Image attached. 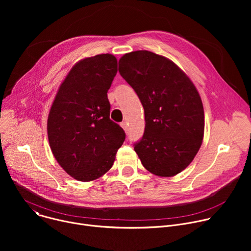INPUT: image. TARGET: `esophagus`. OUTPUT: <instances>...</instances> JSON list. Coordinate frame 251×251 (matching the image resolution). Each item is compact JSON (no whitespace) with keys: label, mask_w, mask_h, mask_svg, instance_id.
<instances>
[{"label":"esophagus","mask_w":251,"mask_h":251,"mask_svg":"<svg viewBox=\"0 0 251 251\" xmlns=\"http://www.w3.org/2000/svg\"><path fill=\"white\" fill-rule=\"evenodd\" d=\"M121 127L124 129V131H125V132H127V130H128V126H127V123H126V122H122V123H121Z\"/></svg>","instance_id":"34e87169"}]
</instances>
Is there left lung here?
<instances>
[{
    "instance_id": "left-lung-1",
    "label": "left lung",
    "mask_w": 251,
    "mask_h": 251,
    "mask_svg": "<svg viewBox=\"0 0 251 251\" xmlns=\"http://www.w3.org/2000/svg\"><path fill=\"white\" fill-rule=\"evenodd\" d=\"M119 73L145 112L144 135L134 144L142 165L159 176L181 173L203 139V106L196 86L172 60L148 50L124 54Z\"/></svg>"
}]
</instances>
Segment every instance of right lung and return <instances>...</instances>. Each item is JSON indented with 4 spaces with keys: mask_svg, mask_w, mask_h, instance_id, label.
Instances as JSON below:
<instances>
[{
    "mask_svg": "<svg viewBox=\"0 0 251 251\" xmlns=\"http://www.w3.org/2000/svg\"><path fill=\"white\" fill-rule=\"evenodd\" d=\"M117 74L109 53L78 61L60 84L48 118L51 152L75 180L90 182L108 172L125 140L124 130L110 120L107 92Z\"/></svg>",
    "mask_w": 251,
    "mask_h": 251,
    "instance_id": "right-lung-1",
    "label": "right lung"
}]
</instances>
